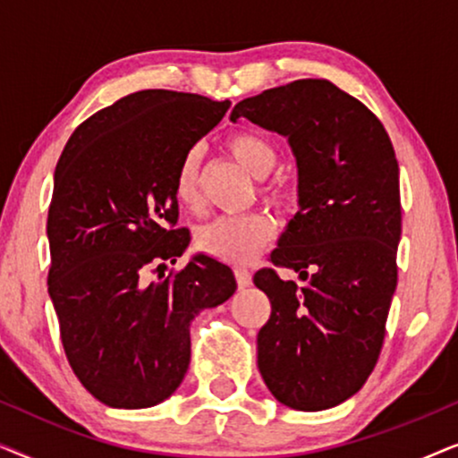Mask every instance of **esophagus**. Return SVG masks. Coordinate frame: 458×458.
<instances>
[{"instance_id":"34e87169","label":"esophagus","mask_w":458,"mask_h":458,"mask_svg":"<svg viewBox=\"0 0 458 458\" xmlns=\"http://www.w3.org/2000/svg\"><path fill=\"white\" fill-rule=\"evenodd\" d=\"M235 279L240 290H246V287L252 285V275H250L248 268H235Z\"/></svg>"}]
</instances>
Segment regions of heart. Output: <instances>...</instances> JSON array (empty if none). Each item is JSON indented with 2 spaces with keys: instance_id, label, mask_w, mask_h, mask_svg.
<instances>
[{
  "instance_id": "obj_1",
  "label": "heart",
  "mask_w": 458,
  "mask_h": 458,
  "mask_svg": "<svg viewBox=\"0 0 458 458\" xmlns=\"http://www.w3.org/2000/svg\"><path fill=\"white\" fill-rule=\"evenodd\" d=\"M227 149L240 165L256 179H267L277 166V152L265 137L240 131L229 135ZM199 149H190L181 160L174 177V196L185 208L199 204ZM265 196L271 202H284L285 193L279 187H267ZM275 225L265 215L221 216L198 231V248L231 265H248L262 248L273 240Z\"/></svg>"
}]
</instances>
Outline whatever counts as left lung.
<instances>
[{
	"label": "left lung",
	"mask_w": 458,
	"mask_h": 458,
	"mask_svg": "<svg viewBox=\"0 0 458 458\" xmlns=\"http://www.w3.org/2000/svg\"><path fill=\"white\" fill-rule=\"evenodd\" d=\"M285 137L298 168V212L271 260L254 275L271 300L259 331V371L268 392L296 411H325L354 396L371 375L396 292L403 227L398 162L377 116L323 79H300L235 104Z\"/></svg>",
	"instance_id": "1"
}]
</instances>
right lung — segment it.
I'll return each instance as SVG.
<instances>
[{"label":"right lung","instance_id":"obj_1","mask_svg":"<svg viewBox=\"0 0 458 458\" xmlns=\"http://www.w3.org/2000/svg\"><path fill=\"white\" fill-rule=\"evenodd\" d=\"M231 102L143 89L79 124L54 173L47 290L66 359L85 390L112 409L160 404L183 381L190 327L237 290L233 271L196 254L179 273L190 231L171 229L183 156Z\"/></svg>","mask_w":458,"mask_h":458}]
</instances>
